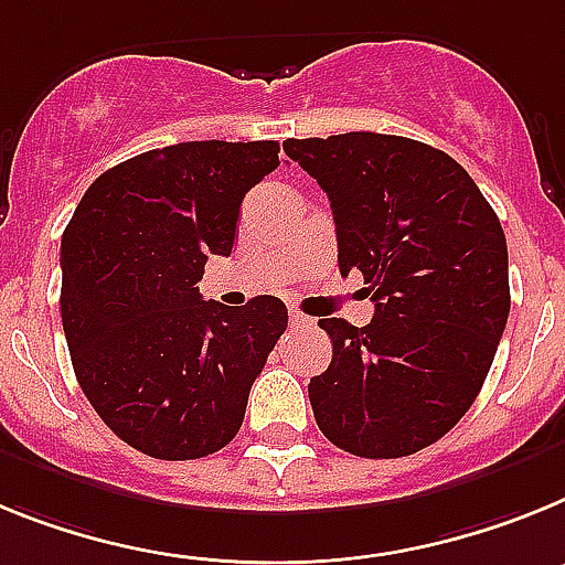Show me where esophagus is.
<instances>
[{"instance_id":"obj_1","label":"esophagus","mask_w":565,"mask_h":565,"mask_svg":"<svg viewBox=\"0 0 565 565\" xmlns=\"http://www.w3.org/2000/svg\"><path fill=\"white\" fill-rule=\"evenodd\" d=\"M289 323H292V327H312V318L303 316V312L298 310H289Z\"/></svg>"}]
</instances>
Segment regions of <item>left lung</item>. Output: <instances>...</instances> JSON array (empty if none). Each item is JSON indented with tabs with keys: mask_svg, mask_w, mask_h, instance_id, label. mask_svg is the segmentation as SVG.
Returning a JSON list of instances; mask_svg holds the SVG:
<instances>
[{
	"mask_svg": "<svg viewBox=\"0 0 565 565\" xmlns=\"http://www.w3.org/2000/svg\"><path fill=\"white\" fill-rule=\"evenodd\" d=\"M284 153L330 195L341 276L361 273L366 327L321 318L327 372L310 381L318 429L358 458L435 444L478 398L509 318L498 215L444 150L404 136L287 139Z\"/></svg>",
	"mask_w": 565,
	"mask_h": 565,
	"instance_id": "left-lung-1",
	"label": "left lung"
}]
</instances>
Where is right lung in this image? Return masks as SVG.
<instances>
[{"mask_svg":"<svg viewBox=\"0 0 565 565\" xmlns=\"http://www.w3.org/2000/svg\"><path fill=\"white\" fill-rule=\"evenodd\" d=\"M278 167V141H181L110 167L62 235V327L99 418L159 460L213 455L238 435L249 386L287 307L230 310L195 284L230 255L238 210Z\"/></svg>","mask_w":565,"mask_h":565,"instance_id":"1","label":"right lung"}]
</instances>
